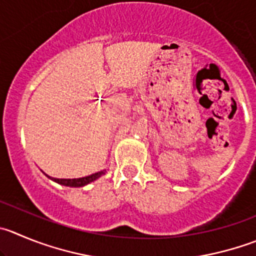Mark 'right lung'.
Returning <instances> with one entry per match:
<instances>
[{
  "mask_svg": "<svg viewBox=\"0 0 256 256\" xmlns=\"http://www.w3.org/2000/svg\"><path fill=\"white\" fill-rule=\"evenodd\" d=\"M104 174H106V171L96 172V174H90V176H86V177H82V178H52V180L55 182H58V184H64V186L82 187V186H85V184H90V182L96 181V178H99V177Z\"/></svg>",
  "mask_w": 256,
  "mask_h": 256,
  "instance_id": "add662e5",
  "label": "right lung"
}]
</instances>
